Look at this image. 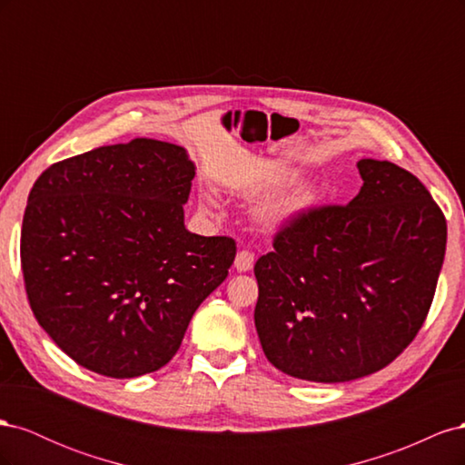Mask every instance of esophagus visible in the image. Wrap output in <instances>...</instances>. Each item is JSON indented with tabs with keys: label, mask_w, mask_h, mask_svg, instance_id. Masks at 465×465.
Instances as JSON below:
<instances>
[{
	"label": "esophagus",
	"mask_w": 465,
	"mask_h": 465,
	"mask_svg": "<svg viewBox=\"0 0 465 465\" xmlns=\"http://www.w3.org/2000/svg\"><path fill=\"white\" fill-rule=\"evenodd\" d=\"M234 267L238 272H250L254 267V252L241 250L234 258Z\"/></svg>",
	"instance_id": "obj_1"
}]
</instances>
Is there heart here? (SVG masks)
I'll return each instance as SVG.
<instances>
[{
  "instance_id": "heart-1",
  "label": "heart",
  "mask_w": 465,
  "mask_h": 465,
  "mask_svg": "<svg viewBox=\"0 0 465 465\" xmlns=\"http://www.w3.org/2000/svg\"><path fill=\"white\" fill-rule=\"evenodd\" d=\"M292 176H287L283 182H291ZM308 200H311V195H308L306 190H294L292 193L285 195L283 200L277 202L272 209H270V219L272 221H283L289 219L292 215H297L299 211H302L308 205ZM202 203L205 207H213V200H211L209 193L202 195Z\"/></svg>"
}]
</instances>
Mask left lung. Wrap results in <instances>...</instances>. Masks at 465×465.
<instances>
[{
  "label": "left lung",
  "instance_id": "8db88e82",
  "mask_svg": "<svg viewBox=\"0 0 465 465\" xmlns=\"http://www.w3.org/2000/svg\"><path fill=\"white\" fill-rule=\"evenodd\" d=\"M347 205L294 215L258 258L254 322L275 369L349 382L400 357L423 328L446 252V219L405 168L362 159Z\"/></svg>",
  "mask_w": 465,
  "mask_h": 465
}]
</instances>
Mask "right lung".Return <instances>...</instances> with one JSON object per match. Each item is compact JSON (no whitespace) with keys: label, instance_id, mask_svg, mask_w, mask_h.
Listing matches in <instances>:
<instances>
[{"label":"right lung","instance_id":"add662e5","mask_svg":"<svg viewBox=\"0 0 465 465\" xmlns=\"http://www.w3.org/2000/svg\"><path fill=\"white\" fill-rule=\"evenodd\" d=\"M193 163L135 137L54 163L29 193L21 267L33 314L67 357L110 378L159 371L229 275L231 236L184 227Z\"/></svg>","mask_w":465,"mask_h":465}]
</instances>
